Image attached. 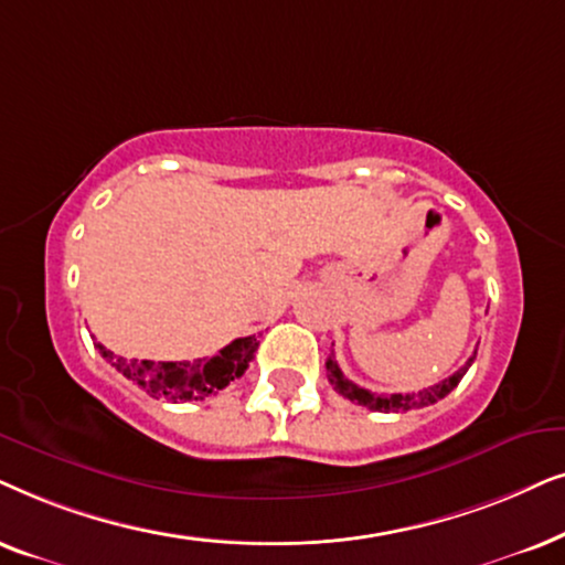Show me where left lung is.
Returning <instances> with one entry per match:
<instances>
[{
	"label": "left lung",
	"instance_id": "8db88e82",
	"mask_svg": "<svg viewBox=\"0 0 565 565\" xmlns=\"http://www.w3.org/2000/svg\"><path fill=\"white\" fill-rule=\"evenodd\" d=\"M476 353L472 351V356L465 361V364L457 370L452 377L441 380L439 385L428 387V390H420V393H393V395H380V393H370V390L353 385L349 377H343L341 366H338V361L333 353H330L328 361H326V370H328V380L330 385L338 395L349 397L351 403H359L364 405V408L370 411H380V413H403V411H413V408H424V405H434L436 401H441V397H447L452 390L460 385V380L465 377V372L470 370V364L476 361Z\"/></svg>",
	"mask_w": 565,
	"mask_h": 565
}]
</instances>
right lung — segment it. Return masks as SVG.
I'll return each instance as SVG.
<instances>
[{
  "instance_id": "right-lung-1",
  "label": "right lung",
  "mask_w": 565,
  "mask_h": 565,
  "mask_svg": "<svg viewBox=\"0 0 565 565\" xmlns=\"http://www.w3.org/2000/svg\"><path fill=\"white\" fill-rule=\"evenodd\" d=\"M100 356L110 366L131 380L149 397H164L170 403L204 401L216 395L230 385L232 380L243 377L247 364H250L255 351H258V338L245 335L235 338L230 345L216 353V356L199 361H129L95 343Z\"/></svg>"
}]
</instances>
